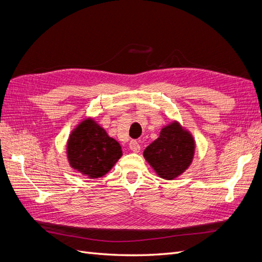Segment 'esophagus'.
<instances>
[{
    "label": "esophagus",
    "mask_w": 262,
    "mask_h": 262,
    "mask_svg": "<svg viewBox=\"0 0 262 262\" xmlns=\"http://www.w3.org/2000/svg\"><path fill=\"white\" fill-rule=\"evenodd\" d=\"M129 147H130V149L132 150V152H134V153H139V152H140V149H141L140 144L138 143L137 141H134V140L130 142Z\"/></svg>",
    "instance_id": "obj_1"
}]
</instances>
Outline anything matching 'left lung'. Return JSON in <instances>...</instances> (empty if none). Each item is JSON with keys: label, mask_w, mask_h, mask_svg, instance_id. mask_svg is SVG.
Listing matches in <instances>:
<instances>
[{"label": "left lung", "mask_w": 262, "mask_h": 262, "mask_svg": "<svg viewBox=\"0 0 262 262\" xmlns=\"http://www.w3.org/2000/svg\"><path fill=\"white\" fill-rule=\"evenodd\" d=\"M194 150L192 134L178 121H172L163 126L160 137L144 149L143 156L158 177L172 180L191 165Z\"/></svg>", "instance_id": "left-lung-1"}]
</instances>
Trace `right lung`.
I'll use <instances>...</instances> for the list:
<instances>
[{"instance_id": "obj_1", "label": "right lung", "mask_w": 262, "mask_h": 262, "mask_svg": "<svg viewBox=\"0 0 262 262\" xmlns=\"http://www.w3.org/2000/svg\"><path fill=\"white\" fill-rule=\"evenodd\" d=\"M71 167L91 179L100 178L112 169L122 149L93 118L84 119L71 132L67 143Z\"/></svg>"}]
</instances>
